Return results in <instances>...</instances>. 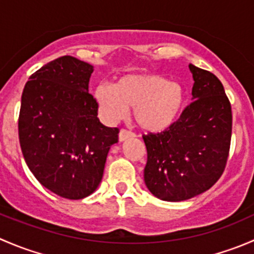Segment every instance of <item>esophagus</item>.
I'll return each instance as SVG.
<instances>
[{"instance_id": "34e87169", "label": "esophagus", "mask_w": 254, "mask_h": 254, "mask_svg": "<svg viewBox=\"0 0 254 254\" xmlns=\"http://www.w3.org/2000/svg\"><path fill=\"white\" fill-rule=\"evenodd\" d=\"M134 136H135L134 132L127 131V130H125V129H122L119 132V141L123 142V141H125L127 139H129V137H134Z\"/></svg>"}]
</instances>
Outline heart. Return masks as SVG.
Wrapping results in <instances>:
<instances>
[{
    "label": "heart",
    "mask_w": 254,
    "mask_h": 254,
    "mask_svg": "<svg viewBox=\"0 0 254 254\" xmlns=\"http://www.w3.org/2000/svg\"><path fill=\"white\" fill-rule=\"evenodd\" d=\"M92 97L104 123L117 124L132 108L135 122L147 132L170 129L187 104L186 88L156 73H129L113 86L94 87Z\"/></svg>",
    "instance_id": "b5f03b06"
}]
</instances>
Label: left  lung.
Returning <instances> with one entry per match:
<instances>
[{"mask_svg": "<svg viewBox=\"0 0 254 254\" xmlns=\"http://www.w3.org/2000/svg\"><path fill=\"white\" fill-rule=\"evenodd\" d=\"M193 102L170 129L143 136L147 163L143 181L165 201H183L204 193L220 178L231 142V104L220 79L189 64Z\"/></svg>", "mask_w": 254, "mask_h": 254, "instance_id": "1", "label": "left lung"}]
</instances>
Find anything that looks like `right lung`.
I'll use <instances>...</instances> for the list:
<instances>
[{
  "label": "right lung",
  "instance_id": "add662e5",
  "mask_svg": "<svg viewBox=\"0 0 254 254\" xmlns=\"http://www.w3.org/2000/svg\"><path fill=\"white\" fill-rule=\"evenodd\" d=\"M93 66L65 55L25 83L18 134L23 157L40 184L66 199H83L98 188L119 130L98 119L88 82Z\"/></svg>",
  "mask_w": 254,
  "mask_h": 254
}]
</instances>
